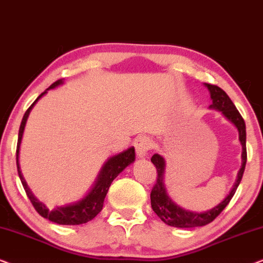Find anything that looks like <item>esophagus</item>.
I'll return each instance as SVG.
<instances>
[{
  "instance_id": "1",
  "label": "esophagus",
  "mask_w": 263,
  "mask_h": 263,
  "mask_svg": "<svg viewBox=\"0 0 263 263\" xmlns=\"http://www.w3.org/2000/svg\"><path fill=\"white\" fill-rule=\"evenodd\" d=\"M151 146H152V143H151L149 139L146 138V136H141V138H139L138 140H136L135 148H136V153H138L139 158L147 157Z\"/></svg>"
}]
</instances>
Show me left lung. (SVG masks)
I'll use <instances>...</instances> for the list:
<instances>
[{
  "label": "left lung",
  "instance_id": "left-lung-1",
  "mask_svg": "<svg viewBox=\"0 0 263 263\" xmlns=\"http://www.w3.org/2000/svg\"><path fill=\"white\" fill-rule=\"evenodd\" d=\"M211 93L212 104L210 109L218 110L238 129L239 141L242 145V167L237 175V181L233 185V188L225 200H222L217 206L208 210L206 212H190L184 208L179 207L176 204L170 197H168L166 189L164 185V171H165V160L159 154H153L151 158V161L154 164L157 168V182L151 192V204L152 210L156 212V214L163 220L165 224L174 226V228H197V226H204L210 224L218 217L219 214L224 211V208L228 206L230 201L235 195L237 188H238L240 181H242L244 168L247 164V133H246V123H244L243 117L240 116L239 111L236 109L235 104L230 99V97L226 95L225 91H222L220 87L215 85L204 84Z\"/></svg>",
  "mask_w": 263,
  "mask_h": 263
}]
</instances>
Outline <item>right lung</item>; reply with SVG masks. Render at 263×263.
Returning a JSON list of instances; mask_svg holds the SVG:
<instances>
[{
  "instance_id": "right-lung-1",
  "label": "right lung",
  "mask_w": 263,
  "mask_h": 263,
  "mask_svg": "<svg viewBox=\"0 0 263 263\" xmlns=\"http://www.w3.org/2000/svg\"><path fill=\"white\" fill-rule=\"evenodd\" d=\"M62 84H63L62 79L53 82L49 88H46L45 91L34 100L33 104H32V105L27 109L26 112H25L23 121H21V124H20V129H19V139H17L16 166H17V174H19L20 181L23 183V186L25 192H26L27 197L30 199L31 203L33 204L34 210L37 211L43 218L49 219L50 221L56 222V224H60V225H80L92 220V219L103 210L104 200H105V196L107 194V190L110 188L111 183H112L114 179L116 178L117 176L128 166V165H130L133 161L135 160V149L134 147H129L128 149L123 151V152L118 153L114 157H110L106 163L104 164L102 170H100L98 177L96 179V183L92 186V189L89 190L87 195L82 197L81 200H79L74 203L66 204V206L51 208V210H49L44 203L41 202V201H39L33 194H32L30 188H28L26 181H25L23 177V174H21L20 171V166H19L20 143H21V139H23L25 125H26V121L28 118V115L31 112L32 107L34 106V104L37 103L38 100L49 91V89L55 88L57 86Z\"/></svg>"
}]
</instances>
